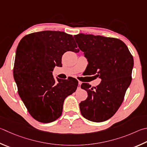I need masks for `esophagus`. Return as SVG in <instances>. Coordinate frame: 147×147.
Returning <instances> with one entry per match:
<instances>
[{
  "instance_id": "obj_1",
  "label": "esophagus",
  "mask_w": 147,
  "mask_h": 147,
  "mask_svg": "<svg viewBox=\"0 0 147 147\" xmlns=\"http://www.w3.org/2000/svg\"><path fill=\"white\" fill-rule=\"evenodd\" d=\"M81 84H82V82H80V81H78V88L80 87V85H81Z\"/></svg>"
}]
</instances>
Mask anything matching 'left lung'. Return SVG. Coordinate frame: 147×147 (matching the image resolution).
<instances>
[{
  "instance_id": "1",
  "label": "left lung",
  "mask_w": 147,
  "mask_h": 147,
  "mask_svg": "<svg viewBox=\"0 0 147 147\" xmlns=\"http://www.w3.org/2000/svg\"><path fill=\"white\" fill-rule=\"evenodd\" d=\"M74 39L88 60L90 74L101 79L96 87L83 83L88 97L80 103L82 115L89 121L102 122L113 116L121 106L132 81L134 59L121 40L78 34Z\"/></svg>"
}]
</instances>
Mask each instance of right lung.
Returning a JSON list of instances; mask_svg holds the SVG:
<instances>
[{"instance_id":"add662e5","label":"right lung","mask_w":147,"mask_h":147,"mask_svg":"<svg viewBox=\"0 0 147 147\" xmlns=\"http://www.w3.org/2000/svg\"><path fill=\"white\" fill-rule=\"evenodd\" d=\"M77 47L71 34L54 31L27 34L18 44L13 76L21 100L36 121L46 123L57 119L65 98L76 91L77 80H55L52 71L62 65L65 52L77 53Z\"/></svg>"}]
</instances>
